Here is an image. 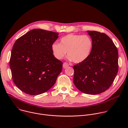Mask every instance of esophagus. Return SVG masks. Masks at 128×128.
I'll use <instances>...</instances> for the list:
<instances>
[{
  "mask_svg": "<svg viewBox=\"0 0 128 128\" xmlns=\"http://www.w3.org/2000/svg\"><path fill=\"white\" fill-rule=\"evenodd\" d=\"M68 66H69V64H68V63H67V62H64V63H63V68H66L68 67Z\"/></svg>",
  "mask_w": 128,
  "mask_h": 128,
  "instance_id": "obj_1",
  "label": "esophagus"
}]
</instances>
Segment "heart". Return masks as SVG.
<instances>
[{
  "mask_svg": "<svg viewBox=\"0 0 128 128\" xmlns=\"http://www.w3.org/2000/svg\"><path fill=\"white\" fill-rule=\"evenodd\" d=\"M93 48V41L87 35L70 34L63 37L60 44L54 42L52 45L54 56L57 59H63L66 54L73 62L80 63L90 55Z\"/></svg>",
  "mask_w": 128,
  "mask_h": 128,
  "instance_id": "heart-1",
  "label": "heart"
}]
</instances>
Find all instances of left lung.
Returning a JSON list of instances; mask_svg holds the SVG:
<instances>
[{
  "mask_svg": "<svg viewBox=\"0 0 128 128\" xmlns=\"http://www.w3.org/2000/svg\"><path fill=\"white\" fill-rule=\"evenodd\" d=\"M93 41L90 55L74 66V82L81 92L96 95L112 84L118 70V54L114 44L106 34L87 31Z\"/></svg>",
  "mask_w": 128,
  "mask_h": 128,
  "instance_id": "1",
  "label": "left lung"
}]
</instances>
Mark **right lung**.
Segmentation results:
<instances>
[{"instance_id": "obj_1", "label": "right lung", "mask_w": 128, "mask_h": 128, "mask_svg": "<svg viewBox=\"0 0 128 128\" xmlns=\"http://www.w3.org/2000/svg\"><path fill=\"white\" fill-rule=\"evenodd\" d=\"M58 34L34 29L14 42L10 66L12 80L23 92L40 95L55 84L63 67V62L54 57L52 50Z\"/></svg>"}]
</instances>
